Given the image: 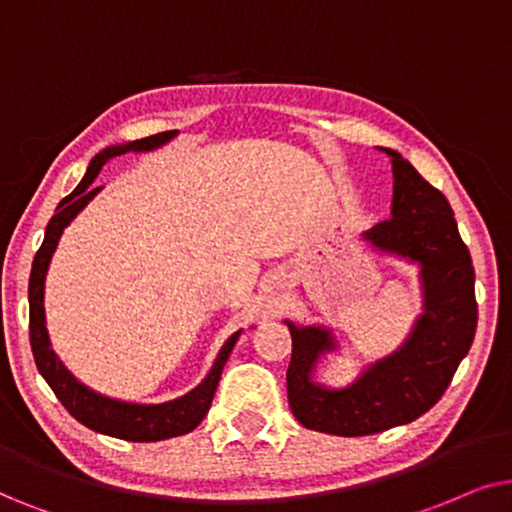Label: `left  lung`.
<instances>
[{
    "mask_svg": "<svg viewBox=\"0 0 512 512\" xmlns=\"http://www.w3.org/2000/svg\"><path fill=\"white\" fill-rule=\"evenodd\" d=\"M384 152L393 166L391 220L365 231V238L374 248L421 267L424 313L412 335L391 356L367 367L351 386L325 388L311 374L325 351H335V339L323 327H299L285 320L292 335L285 374L290 410L311 431L344 438L410 424L431 410L466 358L478 327L475 269L452 206L410 161L393 149Z\"/></svg>",
    "mask_w": 512,
    "mask_h": 512,
    "instance_id": "left-lung-1",
    "label": "left lung"
}]
</instances>
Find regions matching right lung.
<instances>
[{"label":"right lung","mask_w":512,"mask_h":512,"mask_svg":"<svg viewBox=\"0 0 512 512\" xmlns=\"http://www.w3.org/2000/svg\"><path fill=\"white\" fill-rule=\"evenodd\" d=\"M170 138H175V131L156 133L149 138L128 142V145L107 147L105 152H100L88 166L84 180L79 182L77 189L70 196H65L60 201L58 213L51 217L49 227H46L44 243L37 250L30 271V288H27V299H30V346L37 370L46 379V384L51 386V391L56 393V398L63 403L67 412L74 419L81 421L86 428H91L95 433L112 435V438L131 440V442H156V440H168L175 435H185L194 431L201 424L213 403V395L217 388V381L222 377L224 363H227L231 349H234L241 330L234 332L227 342H224L220 356L215 358V365L210 367L208 377L201 381L194 391H189L182 398L170 400V403L161 405H135V403H121V400L105 398V395L91 391L81 381L72 377L65 370V365L60 363L56 353L51 349L49 332H46V316H44V281L46 271H49V262L53 257V250L60 241V234L70 224L74 217L79 215V210H84L88 201L100 192L102 187H95V177H98L100 168L105 166L109 159L121 156L126 152H149L166 145Z\"/></svg>","instance_id":"add662e5"}]
</instances>
